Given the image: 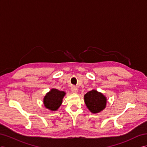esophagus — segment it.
Instances as JSON below:
<instances>
[{"instance_id":"esophagus-1","label":"esophagus","mask_w":147,"mask_h":147,"mask_svg":"<svg viewBox=\"0 0 147 147\" xmlns=\"http://www.w3.org/2000/svg\"><path fill=\"white\" fill-rule=\"evenodd\" d=\"M71 91L74 94H76L78 92V88L76 87H75V86H73L72 88H71Z\"/></svg>"}]
</instances>
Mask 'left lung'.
<instances>
[{
    "mask_svg": "<svg viewBox=\"0 0 147 147\" xmlns=\"http://www.w3.org/2000/svg\"><path fill=\"white\" fill-rule=\"evenodd\" d=\"M84 99L86 106L92 114H97L106 107L107 97L96 89L86 93Z\"/></svg>",
    "mask_w": 147,
    "mask_h": 147,
    "instance_id": "left-lung-1",
    "label": "left lung"
}]
</instances>
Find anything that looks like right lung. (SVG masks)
<instances>
[{
    "label": "right lung",
    "mask_w": 147,
    "mask_h": 147,
    "mask_svg": "<svg viewBox=\"0 0 147 147\" xmlns=\"http://www.w3.org/2000/svg\"><path fill=\"white\" fill-rule=\"evenodd\" d=\"M66 95L65 91H59L56 89H51L46 94L43 98L45 107L51 111H56L61 106L63 99Z\"/></svg>",
    "instance_id": "obj_1"
}]
</instances>
